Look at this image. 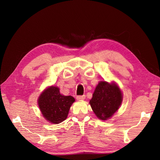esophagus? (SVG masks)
<instances>
[{"instance_id": "esophagus-1", "label": "esophagus", "mask_w": 160, "mask_h": 160, "mask_svg": "<svg viewBox=\"0 0 160 160\" xmlns=\"http://www.w3.org/2000/svg\"><path fill=\"white\" fill-rule=\"evenodd\" d=\"M85 98V95H77L76 97V99L77 100H83Z\"/></svg>"}]
</instances>
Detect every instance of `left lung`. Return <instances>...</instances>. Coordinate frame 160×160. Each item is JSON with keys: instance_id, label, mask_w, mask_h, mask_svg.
<instances>
[{"instance_id": "8db88e82", "label": "left lung", "mask_w": 160, "mask_h": 160, "mask_svg": "<svg viewBox=\"0 0 160 160\" xmlns=\"http://www.w3.org/2000/svg\"><path fill=\"white\" fill-rule=\"evenodd\" d=\"M122 101V92L118 85L101 81L96 87L89 103L97 117L106 120L118 110Z\"/></svg>"}]
</instances>
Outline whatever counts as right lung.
<instances>
[{
  "mask_svg": "<svg viewBox=\"0 0 160 160\" xmlns=\"http://www.w3.org/2000/svg\"><path fill=\"white\" fill-rule=\"evenodd\" d=\"M74 101L73 97L61 95L59 88L52 86L43 91L38 103L43 117L52 123L58 124L66 119Z\"/></svg>",
  "mask_w": 160,
  "mask_h": 160,
  "instance_id": "add662e5",
  "label": "right lung"
}]
</instances>
